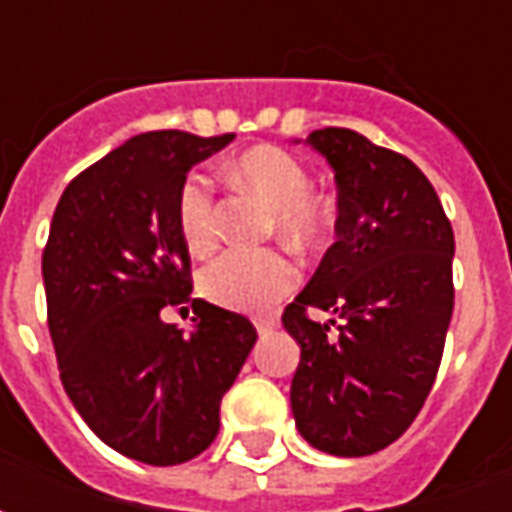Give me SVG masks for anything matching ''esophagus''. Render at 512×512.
Masks as SVG:
<instances>
[{
	"mask_svg": "<svg viewBox=\"0 0 512 512\" xmlns=\"http://www.w3.org/2000/svg\"><path fill=\"white\" fill-rule=\"evenodd\" d=\"M274 326H277V321H274V318H255V329H257V332H260V334L271 332Z\"/></svg>",
	"mask_w": 512,
	"mask_h": 512,
	"instance_id": "34e87169",
	"label": "esophagus"
}]
</instances>
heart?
Returning a JSON list of instances; mask_svg holds the SVG:
<instances>
[{
  "label": "heart",
  "instance_id": "heart-1",
  "mask_svg": "<svg viewBox=\"0 0 512 512\" xmlns=\"http://www.w3.org/2000/svg\"><path fill=\"white\" fill-rule=\"evenodd\" d=\"M235 183L260 194L274 208L277 230L299 246H318L332 233L329 202L312 194L310 169L290 150L260 145L235 158ZM178 230L194 255H205L219 238V205L208 175H191L178 191ZM299 266L282 249H230L200 274L202 296L235 312L268 310L296 288Z\"/></svg>",
  "mask_w": 512,
  "mask_h": 512
}]
</instances>
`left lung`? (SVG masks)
Returning a JSON list of instances; mask_svg holds the SVG:
<instances>
[{
	"mask_svg": "<svg viewBox=\"0 0 512 512\" xmlns=\"http://www.w3.org/2000/svg\"><path fill=\"white\" fill-rule=\"evenodd\" d=\"M307 142L332 164L340 213L337 241L282 312L301 345L290 406L312 447L359 458L400 439L428 400L455 304V235L411 158L351 128ZM310 309L341 321L312 322Z\"/></svg>",
	"mask_w": 512,
	"mask_h": 512,
	"instance_id": "8db88e82",
	"label": "left lung"
}]
</instances>
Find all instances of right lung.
Here are the masks:
<instances>
[{"label":"right lung","instance_id":"right-lung-1","mask_svg":"<svg viewBox=\"0 0 512 512\" xmlns=\"http://www.w3.org/2000/svg\"><path fill=\"white\" fill-rule=\"evenodd\" d=\"M233 136H131L68 183L43 249L62 386L98 439L150 466L211 447L224 392L257 340L249 318L200 299L191 335L160 321L191 300L178 191Z\"/></svg>","mask_w":512,"mask_h":512}]
</instances>
